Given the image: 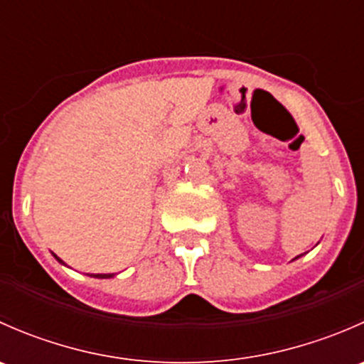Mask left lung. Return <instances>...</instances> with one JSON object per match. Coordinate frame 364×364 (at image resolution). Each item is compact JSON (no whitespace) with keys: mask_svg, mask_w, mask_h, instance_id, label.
<instances>
[{"mask_svg":"<svg viewBox=\"0 0 364 364\" xmlns=\"http://www.w3.org/2000/svg\"><path fill=\"white\" fill-rule=\"evenodd\" d=\"M299 257H301V255H297V257H296V259H299ZM296 259H294V260H296Z\"/></svg>","mask_w":364,"mask_h":364,"instance_id":"obj_1","label":"left lung"}]
</instances>
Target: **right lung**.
Here are the masks:
<instances>
[{
	"mask_svg": "<svg viewBox=\"0 0 364 364\" xmlns=\"http://www.w3.org/2000/svg\"><path fill=\"white\" fill-rule=\"evenodd\" d=\"M53 255H54V253H53ZM54 259H56L60 264H65L63 260H61L58 255H54ZM65 266H67V264H65ZM91 277H93V278H112L114 273H111V274H91Z\"/></svg>",
	"mask_w": 364,
	"mask_h": 364,
	"instance_id": "add662e5",
	"label": "right lung"
}]
</instances>
